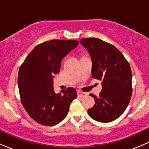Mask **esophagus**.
Wrapping results in <instances>:
<instances>
[{
	"label": "esophagus",
	"mask_w": 149,
	"mask_h": 149,
	"mask_svg": "<svg viewBox=\"0 0 149 149\" xmlns=\"http://www.w3.org/2000/svg\"><path fill=\"white\" fill-rule=\"evenodd\" d=\"M77 95H78V97H81V98H83V97L86 96V93H85V92H80V91L77 92Z\"/></svg>",
	"instance_id": "esophagus-1"
}]
</instances>
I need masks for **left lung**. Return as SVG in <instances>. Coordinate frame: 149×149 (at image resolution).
Returning <instances> with one entry per match:
<instances>
[{"mask_svg":"<svg viewBox=\"0 0 149 149\" xmlns=\"http://www.w3.org/2000/svg\"><path fill=\"white\" fill-rule=\"evenodd\" d=\"M92 60L93 78L102 81L98 97L94 94V107L88 109V115L101 123L115 120L123 113L130 101L132 71L129 62L114 45L96 38L80 39Z\"/></svg>","mask_w":149,"mask_h":149,"instance_id":"1","label":"left lung"}]
</instances>
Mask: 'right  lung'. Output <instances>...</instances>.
<instances>
[{"mask_svg": "<svg viewBox=\"0 0 149 149\" xmlns=\"http://www.w3.org/2000/svg\"><path fill=\"white\" fill-rule=\"evenodd\" d=\"M79 44L76 40H51L38 44L20 66L18 87L24 108L33 120L53 126L67 116L70 104L77 97L68 88L55 94L52 78L59 73L62 59Z\"/></svg>", "mask_w": 149, "mask_h": 149, "instance_id": "1", "label": "right lung"}]
</instances>
